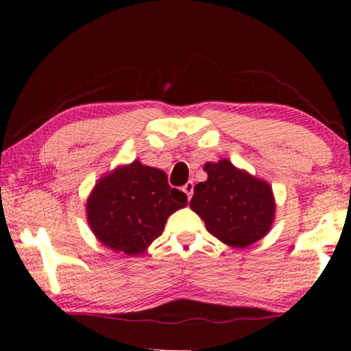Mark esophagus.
<instances>
[{"label": "esophagus", "instance_id": "obj_1", "mask_svg": "<svg viewBox=\"0 0 351 351\" xmlns=\"http://www.w3.org/2000/svg\"><path fill=\"white\" fill-rule=\"evenodd\" d=\"M182 192L187 195V198H189V199L192 198V195H193V182H192V181H189V182L186 184V186L182 187Z\"/></svg>", "mask_w": 351, "mask_h": 351}]
</instances>
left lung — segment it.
Returning a JSON list of instances; mask_svg holds the SVG:
<instances>
[{
	"mask_svg": "<svg viewBox=\"0 0 351 351\" xmlns=\"http://www.w3.org/2000/svg\"><path fill=\"white\" fill-rule=\"evenodd\" d=\"M207 180L193 187L192 209L206 229L230 247H247L269 232L276 198L268 181L235 167L229 159L206 162Z\"/></svg>",
	"mask_w": 351,
	"mask_h": 351,
	"instance_id": "obj_1",
	"label": "left lung"
}]
</instances>
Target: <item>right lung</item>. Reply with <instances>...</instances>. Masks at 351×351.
Instances as JSON below:
<instances>
[{"label": "right lung", "mask_w": 351, "mask_h": 351, "mask_svg": "<svg viewBox=\"0 0 351 351\" xmlns=\"http://www.w3.org/2000/svg\"><path fill=\"white\" fill-rule=\"evenodd\" d=\"M187 206L161 169L138 159L99 178L86 199V221L94 237L111 251L142 255L162 234L169 217Z\"/></svg>", "instance_id": "1"}]
</instances>
